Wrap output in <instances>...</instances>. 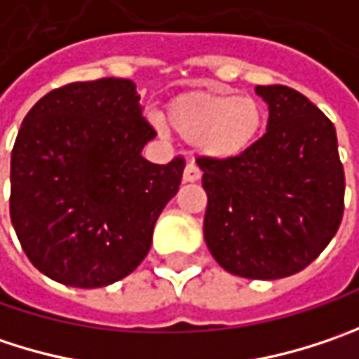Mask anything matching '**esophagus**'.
<instances>
[{
    "instance_id": "1",
    "label": "esophagus",
    "mask_w": 359,
    "mask_h": 359,
    "mask_svg": "<svg viewBox=\"0 0 359 359\" xmlns=\"http://www.w3.org/2000/svg\"><path fill=\"white\" fill-rule=\"evenodd\" d=\"M200 175H202V173H200V169L194 165V163H188L186 169H184V182H186V184L198 182V180H200Z\"/></svg>"
}]
</instances>
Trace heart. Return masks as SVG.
<instances>
[{"label": "heart", "mask_w": 359, "mask_h": 359, "mask_svg": "<svg viewBox=\"0 0 359 359\" xmlns=\"http://www.w3.org/2000/svg\"><path fill=\"white\" fill-rule=\"evenodd\" d=\"M165 118L171 130L192 142L200 157L229 161L241 157L257 142L266 124V108L247 93L192 90L167 104Z\"/></svg>", "instance_id": "obj_1"}]
</instances>
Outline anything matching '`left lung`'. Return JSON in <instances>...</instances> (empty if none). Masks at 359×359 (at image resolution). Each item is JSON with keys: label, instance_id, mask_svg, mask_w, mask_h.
Listing matches in <instances>:
<instances>
[{"label": "left lung", "instance_id": "1", "mask_svg": "<svg viewBox=\"0 0 359 359\" xmlns=\"http://www.w3.org/2000/svg\"><path fill=\"white\" fill-rule=\"evenodd\" d=\"M268 130L229 161L200 157L208 196L204 241L220 268L278 280L304 269L335 237L346 177L335 126L286 86H257Z\"/></svg>", "mask_w": 359, "mask_h": 359}]
</instances>
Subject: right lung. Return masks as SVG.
Listing matches in <instances>:
<instances>
[{
    "instance_id": "add662e5",
    "label": "right lung",
    "mask_w": 359,
    "mask_h": 359,
    "mask_svg": "<svg viewBox=\"0 0 359 359\" xmlns=\"http://www.w3.org/2000/svg\"><path fill=\"white\" fill-rule=\"evenodd\" d=\"M151 139L130 79L71 83L32 106L12 151L10 217L34 268L73 288L139 268L186 165L147 161Z\"/></svg>"
}]
</instances>
